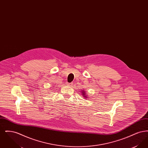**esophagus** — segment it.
Here are the masks:
<instances>
[{
	"mask_svg": "<svg viewBox=\"0 0 148 148\" xmlns=\"http://www.w3.org/2000/svg\"><path fill=\"white\" fill-rule=\"evenodd\" d=\"M66 85L68 86H71L73 85V83H66Z\"/></svg>",
	"mask_w": 148,
	"mask_h": 148,
	"instance_id": "esophagus-1",
	"label": "esophagus"
}]
</instances>
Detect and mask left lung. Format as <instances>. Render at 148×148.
I'll return each instance as SVG.
<instances>
[{"instance_id": "left-lung-1", "label": "left lung", "mask_w": 148, "mask_h": 148, "mask_svg": "<svg viewBox=\"0 0 148 148\" xmlns=\"http://www.w3.org/2000/svg\"><path fill=\"white\" fill-rule=\"evenodd\" d=\"M83 94V95H85V92H83V94ZM85 98H86H86H87V97H86V96H85Z\"/></svg>"}]
</instances>
